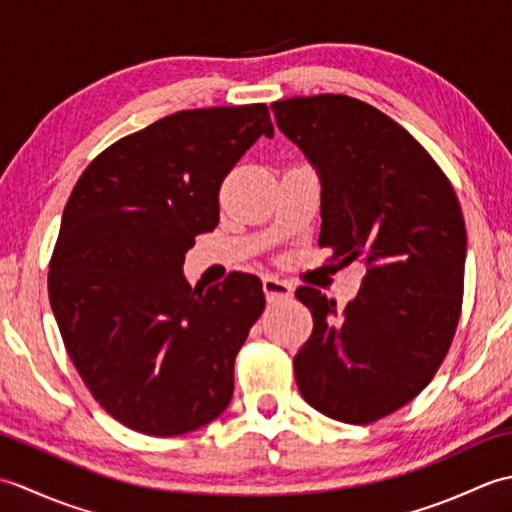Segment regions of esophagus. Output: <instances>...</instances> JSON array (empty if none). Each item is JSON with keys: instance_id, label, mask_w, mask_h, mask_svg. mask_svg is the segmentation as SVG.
<instances>
[{"instance_id": "esophagus-1", "label": "esophagus", "mask_w": 512, "mask_h": 512, "mask_svg": "<svg viewBox=\"0 0 512 512\" xmlns=\"http://www.w3.org/2000/svg\"><path fill=\"white\" fill-rule=\"evenodd\" d=\"M262 288H264V295L268 301H275V299H286L292 295V286L286 284V281H281L273 275H266L262 279Z\"/></svg>"}]
</instances>
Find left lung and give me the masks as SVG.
<instances>
[{
    "mask_svg": "<svg viewBox=\"0 0 512 512\" xmlns=\"http://www.w3.org/2000/svg\"><path fill=\"white\" fill-rule=\"evenodd\" d=\"M321 182L319 246L339 266L365 264L339 312L301 286L312 312L297 352L301 396L323 416L369 424L431 383L460 321L466 226L451 182L407 129L352 96H297L270 105Z\"/></svg>",
    "mask_w": 512,
    "mask_h": 512,
    "instance_id": "obj_1",
    "label": "left lung"
}]
</instances>
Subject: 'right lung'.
<instances>
[{
	"mask_svg": "<svg viewBox=\"0 0 512 512\" xmlns=\"http://www.w3.org/2000/svg\"><path fill=\"white\" fill-rule=\"evenodd\" d=\"M264 103L184 110L96 156L61 217L48 292L74 367L112 418L147 436L204 427L264 312L262 281L191 288L182 264L220 222V184L259 136Z\"/></svg>",
	"mask_w": 512,
	"mask_h": 512,
	"instance_id": "obj_1",
	"label": "right lung"
}]
</instances>
